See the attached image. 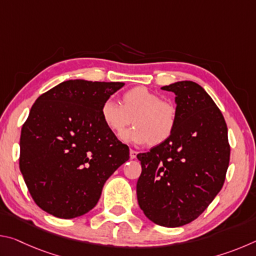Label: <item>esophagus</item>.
Wrapping results in <instances>:
<instances>
[{
    "mask_svg": "<svg viewBox=\"0 0 256 256\" xmlns=\"http://www.w3.org/2000/svg\"><path fill=\"white\" fill-rule=\"evenodd\" d=\"M136 154H138V152H136V150H133V149L130 150V158H131V159H134V158H136Z\"/></svg>",
    "mask_w": 256,
    "mask_h": 256,
    "instance_id": "esophagus-1",
    "label": "esophagus"
}]
</instances>
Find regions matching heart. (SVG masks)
I'll use <instances>...</instances> for the list:
<instances>
[{
    "label": "heart",
    "mask_w": 256,
    "mask_h": 256,
    "mask_svg": "<svg viewBox=\"0 0 256 256\" xmlns=\"http://www.w3.org/2000/svg\"><path fill=\"white\" fill-rule=\"evenodd\" d=\"M104 124L120 134L130 124L136 126L122 134V140L133 144H160L174 133L177 112L172 104L162 100L146 86H136L123 94L122 104L108 98L100 107Z\"/></svg>",
    "instance_id": "heart-1"
}]
</instances>
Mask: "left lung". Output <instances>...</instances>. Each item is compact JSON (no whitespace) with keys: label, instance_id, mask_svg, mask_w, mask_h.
Wrapping results in <instances>:
<instances>
[{"label":"left lung","instance_id":"1","mask_svg":"<svg viewBox=\"0 0 256 256\" xmlns=\"http://www.w3.org/2000/svg\"><path fill=\"white\" fill-rule=\"evenodd\" d=\"M162 89L176 96V128L168 140L136 156V196L146 218L172 228L196 219L220 192L230 146L222 112L200 84L178 81Z\"/></svg>","mask_w":256,"mask_h":256}]
</instances>
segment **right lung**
<instances>
[{
  "label": "right lung",
  "mask_w": 256,
  "mask_h": 256,
  "mask_svg": "<svg viewBox=\"0 0 256 256\" xmlns=\"http://www.w3.org/2000/svg\"><path fill=\"white\" fill-rule=\"evenodd\" d=\"M123 82L68 80L42 94L20 136L19 166L36 204L72 219L97 204L130 150L104 124L100 107Z\"/></svg>",
  "instance_id": "obj_1"
}]
</instances>
